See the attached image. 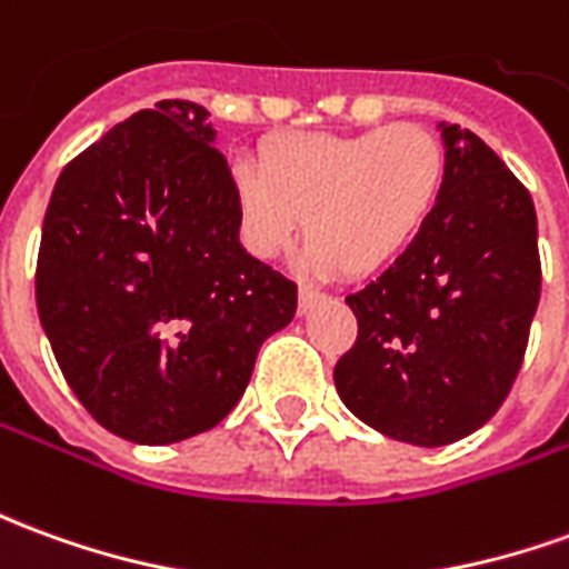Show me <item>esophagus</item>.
<instances>
[{
  "mask_svg": "<svg viewBox=\"0 0 569 569\" xmlns=\"http://www.w3.org/2000/svg\"><path fill=\"white\" fill-rule=\"evenodd\" d=\"M320 298H323V292H317L311 286H301V289H298V313H311Z\"/></svg>",
  "mask_w": 569,
  "mask_h": 569,
  "instance_id": "obj_1",
  "label": "esophagus"
}]
</instances>
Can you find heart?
<instances>
[{"label": "heart", "instance_id": "heart-1", "mask_svg": "<svg viewBox=\"0 0 569 569\" xmlns=\"http://www.w3.org/2000/svg\"><path fill=\"white\" fill-rule=\"evenodd\" d=\"M258 164L230 166L246 246L283 256L305 218L313 273L372 277L422 237L447 190V150L422 126L363 134L289 132L268 138Z\"/></svg>", "mask_w": 569, "mask_h": 569}]
</instances>
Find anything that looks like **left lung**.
I'll return each mask as SVG.
<instances>
[{
    "mask_svg": "<svg viewBox=\"0 0 569 569\" xmlns=\"http://www.w3.org/2000/svg\"><path fill=\"white\" fill-rule=\"evenodd\" d=\"M437 129L443 200L379 280L345 298L357 341L332 372L360 422L416 447L490 422L518 379L542 289L527 188L475 132Z\"/></svg>",
    "mask_w": 569,
    "mask_h": 569,
    "instance_id": "obj_1",
    "label": "left lung"
}]
</instances>
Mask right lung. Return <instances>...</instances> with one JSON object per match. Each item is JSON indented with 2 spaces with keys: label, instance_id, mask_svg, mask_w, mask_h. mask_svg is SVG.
Segmentation results:
<instances>
[{
  "label": "right lung",
  "instance_id": "obj_1",
  "mask_svg": "<svg viewBox=\"0 0 569 569\" xmlns=\"http://www.w3.org/2000/svg\"><path fill=\"white\" fill-rule=\"evenodd\" d=\"M209 110L160 101L54 184L36 308L63 379L107 431L162 447L216 428L298 289L240 243Z\"/></svg>",
  "mask_w": 569,
  "mask_h": 569
}]
</instances>
